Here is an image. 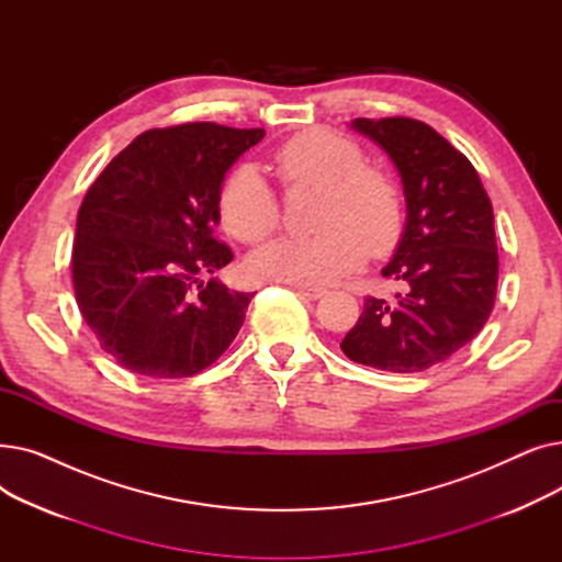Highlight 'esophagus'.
I'll return each mask as SVG.
<instances>
[{
  "label": "esophagus",
  "instance_id": "esophagus-1",
  "mask_svg": "<svg viewBox=\"0 0 562 562\" xmlns=\"http://www.w3.org/2000/svg\"><path fill=\"white\" fill-rule=\"evenodd\" d=\"M293 289H296V291L301 293V296H305V299H310V301H316V299H323V296H326V289H323V286H307V284H296V286H293Z\"/></svg>",
  "mask_w": 562,
  "mask_h": 562
}]
</instances>
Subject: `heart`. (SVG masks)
<instances>
[{"mask_svg": "<svg viewBox=\"0 0 562 562\" xmlns=\"http://www.w3.org/2000/svg\"><path fill=\"white\" fill-rule=\"evenodd\" d=\"M286 189L316 187L310 236H284L250 257L261 278L321 286L356 271L367 252L392 250L403 232V198L382 168L364 164L362 147L333 130H305L273 153ZM223 227L241 244H261L280 227L282 210L257 166L236 164L218 187Z\"/></svg>", "mask_w": 562, "mask_h": 562, "instance_id": "b5f03b06", "label": "heart"}]
</instances>
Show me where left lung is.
<instances>
[{"instance_id":"8db88e82","label":"left lung","mask_w":562,"mask_h":562,"mask_svg":"<svg viewBox=\"0 0 562 562\" xmlns=\"http://www.w3.org/2000/svg\"><path fill=\"white\" fill-rule=\"evenodd\" d=\"M396 164L407 225L382 276L398 280L396 301L367 296L344 337L346 358L392 373H419L449 360L487 323L498 282L492 202L471 161L415 117H356Z\"/></svg>"}]
</instances>
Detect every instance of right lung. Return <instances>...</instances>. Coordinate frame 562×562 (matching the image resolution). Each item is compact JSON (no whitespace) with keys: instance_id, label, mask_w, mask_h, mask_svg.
Here are the masks:
<instances>
[{"instance_id":"add662e5","label":"right lung","mask_w":562,"mask_h":562,"mask_svg":"<svg viewBox=\"0 0 562 562\" xmlns=\"http://www.w3.org/2000/svg\"><path fill=\"white\" fill-rule=\"evenodd\" d=\"M263 130L187 123L147 130L86 191L72 244L79 312L132 373L189 378L216 362L255 293L218 280L232 261L214 236L218 187Z\"/></svg>"}]
</instances>
